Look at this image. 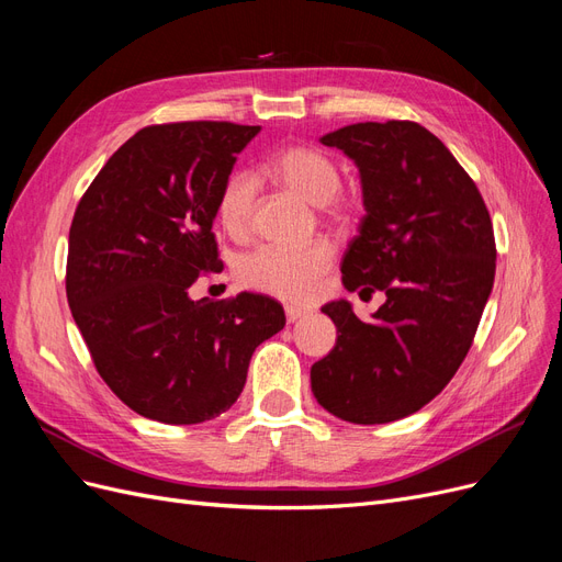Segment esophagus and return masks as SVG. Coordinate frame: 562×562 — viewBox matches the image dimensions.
I'll return each mask as SVG.
<instances>
[{
	"label": "esophagus",
	"instance_id": "esophagus-1",
	"mask_svg": "<svg viewBox=\"0 0 562 562\" xmlns=\"http://www.w3.org/2000/svg\"><path fill=\"white\" fill-rule=\"evenodd\" d=\"M304 316H306V308H302V306H285V318H288V323L302 321Z\"/></svg>",
	"mask_w": 562,
	"mask_h": 562
}]
</instances>
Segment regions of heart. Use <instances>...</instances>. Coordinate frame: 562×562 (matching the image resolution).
I'll use <instances>...</instances> for the list:
<instances>
[{
  "label": "heart",
  "mask_w": 562,
  "mask_h": 562,
  "mask_svg": "<svg viewBox=\"0 0 562 562\" xmlns=\"http://www.w3.org/2000/svg\"><path fill=\"white\" fill-rule=\"evenodd\" d=\"M267 171L277 183H281L285 190L308 204L330 209L337 216H344L351 209L348 202L337 198L341 179L335 160L316 148H281L269 158ZM256 195L258 183L254 173L235 171L225 181L218 198V221L225 232L235 237L246 235L250 214H254ZM330 265L333 248L325 241H314L302 248L265 246L241 262L239 279L244 285L260 290V293L300 302L316 293L318 283L327 269H330Z\"/></svg>",
  "instance_id": "b5f03b06"
}]
</instances>
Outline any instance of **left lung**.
Listing matches in <instances>:
<instances>
[{
	"label": "left lung",
	"instance_id": "1",
	"mask_svg": "<svg viewBox=\"0 0 562 562\" xmlns=\"http://www.w3.org/2000/svg\"><path fill=\"white\" fill-rule=\"evenodd\" d=\"M321 144L353 160L362 188L341 283L383 290L385 302L372 323L344 297L321 306L337 344L312 364V391L341 420H400L439 395L470 351L495 279L493 223L468 171L418 123H356Z\"/></svg>",
	"mask_w": 562,
	"mask_h": 562
}]
</instances>
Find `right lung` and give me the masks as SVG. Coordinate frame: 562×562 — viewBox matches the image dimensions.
Here are the masks:
<instances>
[{
  "label": "right lung",
  "instance_id": "add662e5",
  "mask_svg": "<svg viewBox=\"0 0 562 562\" xmlns=\"http://www.w3.org/2000/svg\"><path fill=\"white\" fill-rule=\"evenodd\" d=\"M258 125L144 127L97 173L69 229L67 302L97 372L132 412L167 425L216 418L256 348L285 325L258 293L192 300L221 269L218 198Z\"/></svg>",
  "mask_w": 562,
  "mask_h": 562
}]
</instances>
